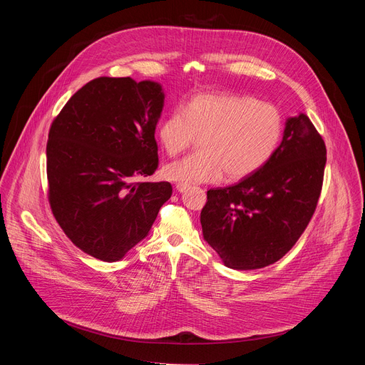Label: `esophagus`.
I'll return each instance as SVG.
<instances>
[{"instance_id": "esophagus-1", "label": "esophagus", "mask_w": 365, "mask_h": 365, "mask_svg": "<svg viewBox=\"0 0 365 365\" xmlns=\"http://www.w3.org/2000/svg\"><path fill=\"white\" fill-rule=\"evenodd\" d=\"M189 187H190V186H189L187 183H182V182H179V183L176 185V190H178V192H186Z\"/></svg>"}]
</instances>
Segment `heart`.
I'll return each instance as SVG.
<instances>
[{
  "instance_id": "obj_1",
  "label": "heart",
  "mask_w": 365,
  "mask_h": 365,
  "mask_svg": "<svg viewBox=\"0 0 365 365\" xmlns=\"http://www.w3.org/2000/svg\"><path fill=\"white\" fill-rule=\"evenodd\" d=\"M283 130V115L273 103L237 93H197L159 125V141L169 158L202 137L200 151L166 166L165 176L187 185L217 183L224 173L230 180L245 179L272 160Z\"/></svg>"
}]
</instances>
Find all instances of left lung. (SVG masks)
Wrapping results in <instances>:
<instances>
[{
  "label": "left lung",
  "instance_id": "8db88e82",
  "mask_svg": "<svg viewBox=\"0 0 365 365\" xmlns=\"http://www.w3.org/2000/svg\"><path fill=\"white\" fill-rule=\"evenodd\" d=\"M325 165V141L315 125L304 114L289 118L276 154L263 169L206 192L203 238L230 269L255 270L276 263L314 217Z\"/></svg>",
  "mask_w": 365,
  "mask_h": 365
}]
</instances>
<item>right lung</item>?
Returning a JSON list of instances; mask_svg holds the SVG:
<instances>
[{
	"instance_id": "1",
	"label": "right lung",
	"mask_w": 365,
	"mask_h": 365,
	"mask_svg": "<svg viewBox=\"0 0 365 365\" xmlns=\"http://www.w3.org/2000/svg\"><path fill=\"white\" fill-rule=\"evenodd\" d=\"M163 102L159 83L101 76L50 125V210L66 237L102 262H118L138 244L172 196L169 182H137L159 168L154 131Z\"/></svg>"
}]
</instances>
